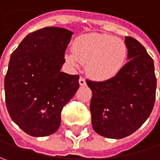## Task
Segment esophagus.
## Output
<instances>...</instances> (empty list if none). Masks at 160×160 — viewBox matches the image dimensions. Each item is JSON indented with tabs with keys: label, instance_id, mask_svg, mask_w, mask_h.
<instances>
[{
	"label": "esophagus",
	"instance_id": "1",
	"mask_svg": "<svg viewBox=\"0 0 160 160\" xmlns=\"http://www.w3.org/2000/svg\"><path fill=\"white\" fill-rule=\"evenodd\" d=\"M79 83H80V86H86V80H84L83 78L80 77V80H79Z\"/></svg>",
	"mask_w": 160,
	"mask_h": 160
}]
</instances>
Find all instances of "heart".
Masks as SVG:
<instances>
[{
    "label": "heart",
    "mask_w": 160,
    "mask_h": 160,
    "mask_svg": "<svg viewBox=\"0 0 160 160\" xmlns=\"http://www.w3.org/2000/svg\"><path fill=\"white\" fill-rule=\"evenodd\" d=\"M127 58V47L123 40L108 35L91 34L80 37L73 51L65 54L67 62L75 68L85 65L86 74L95 81L115 78L123 69Z\"/></svg>",
    "instance_id": "1"
}]
</instances>
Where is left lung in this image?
I'll return each mask as SVG.
<instances>
[{"instance_id":"1","label":"left lung","mask_w":160,"mask_h":160,"mask_svg":"<svg viewBox=\"0 0 160 160\" xmlns=\"http://www.w3.org/2000/svg\"><path fill=\"white\" fill-rule=\"evenodd\" d=\"M128 62L107 81L86 80L92 92V123L102 137L121 139L146 122L156 100L154 61L135 38L125 37Z\"/></svg>"}]
</instances>
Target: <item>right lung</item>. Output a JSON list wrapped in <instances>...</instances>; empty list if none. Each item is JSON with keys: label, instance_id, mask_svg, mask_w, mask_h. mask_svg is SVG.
Instances as JSON below:
<instances>
[{"label": "right lung", "instance_id": "obj_1", "mask_svg": "<svg viewBox=\"0 0 160 160\" xmlns=\"http://www.w3.org/2000/svg\"><path fill=\"white\" fill-rule=\"evenodd\" d=\"M73 33L45 27L22 39L11 55L4 79L12 120L32 137H47L59 127L62 108L79 89L78 75L61 72Z\"/></svg>", "mask_w": 160, "mask_h": 160}]
</instances>
